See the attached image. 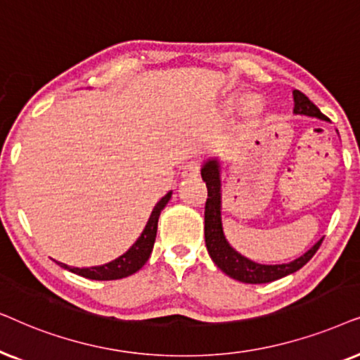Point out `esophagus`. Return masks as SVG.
I'll return each instance as SVG.
<instances>
[{"instance_id": "1", "label": "esophagus", "mask_w": 360, "mask_h": 360, "mask_svg": "<svg viewBox=\"0 0 360 360\" xmlns=\"http://www.w3.org/2000/svg\"><path fill=\"white\" fill-rule=\"evenodd\" d=\"M200 171V160H191L189 162H186V166L183 167V176L184 177H195Z\"/></svg>"}]
</instances>
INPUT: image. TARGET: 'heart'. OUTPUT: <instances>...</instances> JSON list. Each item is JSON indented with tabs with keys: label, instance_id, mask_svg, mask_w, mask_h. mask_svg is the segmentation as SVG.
Wrapping results in <instances>:
<instances>
[{
	"label": "heart",
	"instance_id": "b5f03b06",
	"mask_svg": "<svg viewBox=\"0 0 360 360\" xmlns=\"http://www.w3.org/2000/svg\"><path fill=\"white\" fill-rule=\"evenodd\" d=\"M253 107H257V102H253Z\"/></svg>",
	"mask_w": 360,
	"mask_h": 360
}]
</instances>
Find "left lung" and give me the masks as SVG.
<instances>
[{
  "mask_svg": "<svg viewBox=\"0 0 360 360\" xmlns=\"http://www.w3.org/2000/svg\"><path fill=\"white\" fill-rule=\"evenodd\" d=\"M295 98V110L296 115H308V117H316L319 120H328L321 113V110L301 94L300 90H293ZM205 186H207V200H205V212H204V236H205V247L210 258L215 265L222 270L225 275H229L233 280L242 281V283H270L278 278H283L290 273L298 271L308 263L323 242H316L304 255H301L296 260L290 263H281V265H262L248 260L240 253L233 250L224 236L222 230V219H220V169L219 162L215 158L207 160L200 169Z\"/></svg>",
  "mask_w": 360,
  "mask_h": 360,
  "instance_id": "8db88e82",
  "label": "left lung"
}]
</instances>
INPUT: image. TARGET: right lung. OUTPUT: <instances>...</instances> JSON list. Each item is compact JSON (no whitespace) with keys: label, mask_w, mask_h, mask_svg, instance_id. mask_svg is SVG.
Wrapping results in <instances>:
<instances>
[{"label":"right lung","mask_w":360,"mask_h":360,"mask_svg":"<svg viewBox=\"0 0 360 360\" xmlns=\"http://www.w3.org/2000/svg\"><path fill=\"white\" fill-rule=\"evenodd\" d=\"M171 191L162 198L160 202L155 205L153 212L148 219L145 225V230L141 232V236L138 237V240L128 248V252H124L123 255L115 258L113 262L105 263L102 266H92V268H72L67 266L65 263H60V266L67 268L72 273L77 275L90 278V280H120V278L130 276L133 273H136L140 268L145 265L153 252V245H155V238L158 232V219H160L161 210L166 207V204L171 199Z\"/></svg>","instance_id":"1"}]
</instances>
